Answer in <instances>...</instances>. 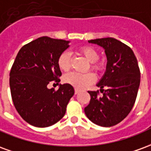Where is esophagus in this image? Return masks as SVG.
<instances>
[{
  "label": "esophagus",
  "instance_id": "1",
  "mask_svg": "<svg viewBox=\"0 0 151 151\" xmlns=\"http://www.w3.org/2000/svg\"><path fill=\"white\" fill-rule=\"evenodd\" d=\"M79 92H80V91H79L78 90H77V89H76L75 91H74V93H75V95H78V94Z\"/></svg>",
  "mask_w": 151,
  "mask_h": 151
}]
</instances>
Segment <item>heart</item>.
Listing matches in <instances>:
<instances>
[{
    "instance_id": "1",
    "label": "heart",
    "mask_w": 151,
    "mask_h": 151,
    "mask_svg": "<svg viewBox=\"0 0 151 151\" xmlns=\"http://www.w3.org/2000/svg\"><path fill=\"white\" fill-rule=\"evenodd\" d=\"M79 52L86 57V59L91 62L90 68L96 73H99L103 69L101 63L96 60L99 58L98 51L91 46H83L79 48ZM71 54L68 51H65L60 54L57 59V65L61 71L67 72L71 67ZM95 76L91 73H70L64 77V82L73 86L77 90H82L91 85L95 82Z\"/></svg>"
}]
</instances>
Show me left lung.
Returning <instances> with one entry per match:
<instances>
[{
	"label": "left lung",
	"mask_w": 151,
	"mask_h": 151,
	"mask_svg": "<svg viewBox=\"0 0 151 151\" xmlns=\"http://www.w3.org/2000/svg\"><path fill=\"white\" fill-rule=\"evenodd\" d=\"M88 42L105 50L108 62L104 74L97 84L103 96L99 97V91H88L91 100L84 111L95 124L113 126L129 115L136 100L141 77L137 60L129 47L114 38Z\"/></svg>",
	"instance_id": "obj_1"
}]
</instances>
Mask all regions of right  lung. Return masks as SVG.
Masks as SVG:
<instances>
[{
  "mask_svg": "<svg viewBox=\"0 0 151 151\" xmlns=\"http://www.w3.org/2000/svg\"><path fill=\"white\" fill-rule=\"evenodd\" d=\"M69 43L43 36L24 45L15 58L9 73L12 99L22 118L33 126L44 128L58 122L74 95L68 83L60 84L57 91L47 88L50 82L59 84L57 59Z\"/></svg>",
  "mask_w": 151,
  "mask_h": 151,
  "instance_id": "1",
  "label": "right lung"
}]
</instances>
